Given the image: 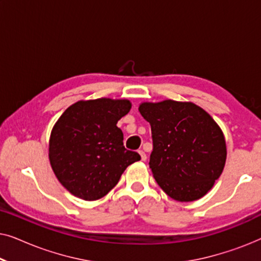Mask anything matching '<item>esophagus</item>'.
I'll return each instance as SVG.
<instances>
[{
    "instance_id": "34e87169",
    "label": "esophagus",
    "mask_w": 261,
    "mask_h": 261,
    "mask_svg": "<svg viewBox=\"0 0 261 261\" xmlns=\"http://www.w3.org/2000/svg\"><path fill=\"white\" fill-rule=\"evenodd\" d=\"M139 154H140L142 162H145V160L147 159V155H146V153L144 151H141V149H140V151H139Z\"/></svg>"
}]
</instances>
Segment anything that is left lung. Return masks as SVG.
<instances>
[{
	"label": "left lung",
	"mask_w": 261,
	"mask_h": 261,
	"mask_svg": "<svg viewBox=\"0 0 261 261\" xmlns=\"http://www.w3.org/2000/svg\"><path fill=\"white\" fill-rule=\"evenodd\" d=\"M139 112L151 124L149 167L159 187L179 202L203 197L226 164V140L219 124L191 102H144Z\"/></svg>",
	"instance_id": "obj_1"
}]
</instances>
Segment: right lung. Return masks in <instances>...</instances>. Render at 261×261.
I'll list each match as a JSON object with an SVG mask.
<instances>
[{
	"label": "right lung",
	"mask_w": 261,
	"mask_h": 261,
	"mask_svg": "<svg viewBox=\"0 0 261 261\" xmlns=\"http://www.w3.org/2000/svg\"><path fill=\"white\" fill-rule=\"evenodd\" d=\"M132 108L128 99L78 101L62 114L51 132L48 158L60 184L76 197L95 201L106 196L139 153L123 146L116 126Z\"/></svg>",
	"instance_id": "obj_1"
}]
</instances>
